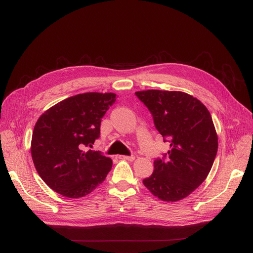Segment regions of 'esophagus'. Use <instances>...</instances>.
Wrapping results in <instances>:
<instances>
[{
  "instance_id": "obj_1",
  "label": "esophagus",
  "mask_w": 253,
  "mask_h": 253,
  "mask_svg": "<svg viewBox=\"0 0 253 253\" xmlns=\"http://www.w3.org/2000/svg\"><path fill=\"white\" fill-rule=\"evenodd\" d=\"M119 158H121V160H124V161H128V162H133L134 161V156L131 155V156H126V155H121L119 156Z\"/></svg>"
}]
</instances>
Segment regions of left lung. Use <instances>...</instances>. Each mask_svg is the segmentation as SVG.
<instances>
[{"label":"left lung","instance_id":"obj_1","mask_svg":"<svg viewBox=\"0 0 253 253\" xmlns=\"http://www.w3.org/2000/svg\"><path fill=\"white\" fill-rule=\"evenodd\" d=\"M135 95L170 142L168 158L154 161V172L143 183L158 199L179 201L205 180L217 155L218 135L211 116L200 100L183 91L148 89Z\"/></svg>","mask_w":253,"mask_h":253}]
</instances>
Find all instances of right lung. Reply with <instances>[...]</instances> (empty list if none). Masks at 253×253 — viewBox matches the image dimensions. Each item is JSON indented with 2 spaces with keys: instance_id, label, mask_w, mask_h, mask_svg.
<instances>
[{
  "instance_id": "add662e5",
  "label": "right lung",
  "mask_w": 253,
  "mask_h": 253,
  "mask_svg": "<svg viewBox=\"0 0 253 253\" xmlns=\"http://www.w3.org/2000/svg\"><path fill=\"white\" fill-rule=\"evenodd\" d=\"M114 92H84L64 99L37 120L31 139L35 169L48 186L68 198L96 190L112 161L84 149L100 135L101 120L116 102Z\"/></svg>"
}]
</instances>
